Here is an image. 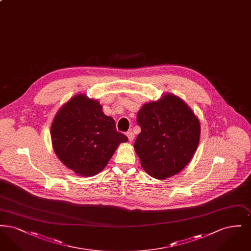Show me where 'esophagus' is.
I'll use <instances>...</instances> for the list:
<instances>
[{"mask_svg": "<svg viewBox=\"0 0 251 251\" xmlns=\"http://www.w3.org/2000/svg\"><path fill=\"white\" fill-rule=\"evenodd\" d=\"M126 135H127V137H128V139H129V141L131 142L132 140H133V138H134V134L131 132V131H128L127 133H126Z\"/></svg>", "mask_w": 251, "mask_h": 251, "instance_id": "34e87169", "label": "esophagus"}]
</instances>
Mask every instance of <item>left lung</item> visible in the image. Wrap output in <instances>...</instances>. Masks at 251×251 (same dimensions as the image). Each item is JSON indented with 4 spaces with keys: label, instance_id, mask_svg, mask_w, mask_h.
I'll return each instance as SVG.
<instances>
[{
    "label": "left lung",
    "instance_id": "obj_1",
    "mask_svg": "<svg viewBox=\"0 0 251 251\" xmlns=\"http://www.w3.org/2000/svg\"><path fill=\"white\" fill-rule=\"evenodd\" d=\"M136 122L141 128L134 149L146 172L155 179H167L186 167L201 136L200 121L178 97L167 94L139 110Z\"/></svg>",
    "mask_w": 251,
    "mask_h": 251
}]
</instances>
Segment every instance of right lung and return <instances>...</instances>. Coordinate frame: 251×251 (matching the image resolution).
<instances>
[{"label":"right lung","mask_w":251,"mask_h":251,"mask_svg":"<svg viewBox=\"0 0 251 251\" xmlns=\"http://www.w3.org/2000/svg\"><path fill=\"white\" fill-rule=\"evenodd\" d=\"M101 108L98 100L76 95L60 109L50 129L60 161L84 177L101 171L119 145L128 140Z\"/></svg>","instance_id":"right-lung-1"}]
</instances>
